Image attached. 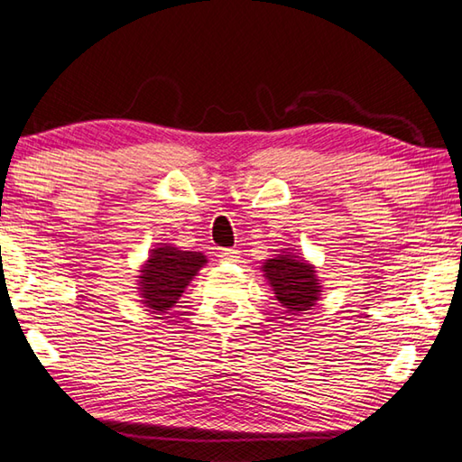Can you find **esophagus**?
Listing matches in <instances>:
<instances>
[{
  "label": "esophagus",
  "instance_id": "1",
  "mask_svg": "<svg viewBox=\"0 0 462 462\" xmlns=\"http://www.w3.org/2000/svg\"><path fill=\"white\" fill-rule=\"evenodd\" d=\"M218 256H220L222 262H234V260L238 258V250H234V248H222Z\"/></svg>",
  "mask_w": 462,
  "mask_h": 462
}]
</instances>
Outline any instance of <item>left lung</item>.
<instances>
[{
    "label": "left lung",
    "mask_w": 462,
    "mask_h": 462,
    "mask_svg": "<svg viewBox=\"0 0 462 462\" xmlns=\"http://www.w3.org/2000/svg\"><path fill=\"white\" fill-rule=\"evenodd\" d=\"M264 276L276 294V300L286 312L304 314L319 300L320 282L316 278L314 266L298 260L292 254H280L264 262Z\"/></svg>",
    "instance_id": "8db88e82"
}]
</instances>
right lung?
<instances>
[{
  "label": "right lung",
  "mask_w": 462,
  "mask_h": 462,
  "mask_svg": "<svg viewBox=\"0 0 462 462\" xmlns=\"http://www.w3.org/2000/svg\"><path fill=\"white\" fill-rule=\"evenodd\" d=\"M204 264L206 256L202 252H186L174 246L152 250L148 264L140 270L143 304L158 312L170 310Z\"/></svg>",
  "instance_id": "right-lung-1"
}]
</instances>
